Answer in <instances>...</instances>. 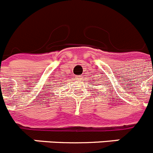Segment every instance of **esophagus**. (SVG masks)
<instances>
[{
	"mask_svg": "<svg viewBox=\"0 0 153 153\" xmlns=\"http://www.w3.org/2000/svg\"><path fill=\"white\" fill-rule=\"evenodd\" d=\"M81 78H82V76H77V79H80Z\"/></svg>",
	"mask_w": 153,
	"mask_h": 153,
	"instance_id": "34e87169",
	"label": "esophagus"
}]
</instances>
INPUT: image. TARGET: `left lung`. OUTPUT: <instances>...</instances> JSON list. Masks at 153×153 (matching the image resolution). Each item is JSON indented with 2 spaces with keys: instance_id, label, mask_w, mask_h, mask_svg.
<instances>
[{
  "instance_id": "1",
  "label": "left lung",
  "mask_w": 153,
  "mask_h": 153,
  "mask_svg": "<svg viewBox=\"0 0 153 153\" xmlns=\"http://www.w3.org/2000/svg\"><path fill=\"white\" fill-rule=\"evenodd\" d=\"M98 85H99V84H98Z\"/></svg>"
}]
</instances>
